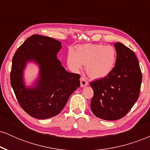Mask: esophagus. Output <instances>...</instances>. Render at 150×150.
Masks as SVG:
<instances>
[{"label":"esophagus","instance_id":"esophagus-1","mask_svg":"<svg viewBox=\"0 0 150 150\" xmlns=\"http://www.w3.org/2000/svg\"><path fill=\"white\" fill-rule=\"evenodd\" d=\"M80 85H81V87H85V86L88 85L89 82H88V81L87 80V79L82 77L80 78Z\"/></svg>","mask_w":150,"mask_h":150}]
</instances>
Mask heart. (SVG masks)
<instances>
[{"instance_id":"1","label":"heart","mask_w":150,"mask_h":150,"mask_svg":"<svg viewBox=\"0 0 150 150\" xmlns=\"http://www.w3.org/2000/svg\"><path fill=\"white\" fill-rule=\"evenodd\" d=\"M116 61V51L112 46L87 44L69 50L67 63L74 72L86 65L87 73L93 78L104 77L111 72Z\"/></svg>"}]
</instances>
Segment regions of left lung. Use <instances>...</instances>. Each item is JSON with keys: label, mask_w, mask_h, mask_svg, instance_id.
Here are the masks:
<instances>
[{"label": "left lung", "mask_w": 150, "mask_h": 150, "mask_svg": "<svg viewBox=\"0 0 150 150\" xmlns=\"http://www.w3.org/2000/svg\"><path fill=\"white\" fill-rule=\"evenodd\" d=\"M114 46L115 67L106 77L90 82L94 91L91 110L106 120L120 119L128 113L138 99L142 78L133 51L120 42Z\"/></svg>", "instance_id": "1"}]
</instances>
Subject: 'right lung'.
Here are the masks:
<instances>
[{"instance_id": "add662e5", "label": "right lung", "mask_w": 150, "mask_h": 150, "mask_svg": "<svg viewBox=\"0 0 150 150\" xmlns=\"http://www.w3.org/2000/svg\"><path fill=\"white\" fill-rule=\"evenodd\" d=\"M61 48L59 41L34 34L13 56L10 83L20 106L33 118L46 119L58 115L80 86V75L66 71L58 59ZM29 62L40 68L39 76L32 86H26L23 80V70Z\"/></svg>"}]
</instances>
